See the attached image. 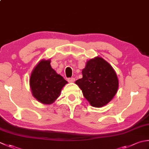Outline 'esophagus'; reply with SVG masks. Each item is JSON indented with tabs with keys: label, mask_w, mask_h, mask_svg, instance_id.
Returning <instances> with one entry per match:
<instances>
[{
	"label": "esophagus",
	"mask_w": 149,
	"mask_h": 149,
	"mask_svg": "<svg viewBox=\"0 0 149 149\" xmlns=\"http://www.w3.org/2000/svg\"><path fill=\"white\" fill-rule=\"evenodd\" d=\"M75 80V79L74 77H70L68 79V81L69 83H74Z\"/></svg>",
	"instance_id": "1"
}]
</instances>
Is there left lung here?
Returning a JSON list of instances; mask_svg holds the SVG:
<instances>
[{
	"instance_id": "8db88e82",
	"label": "left lung",
	"mask_w": 149,
	"mask_h": 149,
	"mask_svg": "<svg viewBox=\"0 0 149 149\" xmlns=\"http://www.w3.org/2000/svg\"><path fill=\"white\" fill-rule=\"evenodd\" d=\"M83 78L75 81L92 106L101 107L112 100L118 91V79L112 67L101 57L86 63Z\"/></svg>"
}]
</instances>
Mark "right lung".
<instances>
[{"mask_svg":"<svg viewBox=\"0 0 149 149\" xmlns=\"http://www.w3.org/2000/svg\"><path fill=\"white\" fill-rule=\"evenodd\" d=\"M67 83L50 66V60L41 61L31 73L30 84L32 94L43 104H49L59 97Z\"/></svg>","mask_w":149,"mask_h":149,"instance_id":"1","label":"right lung"}]
</instances>
